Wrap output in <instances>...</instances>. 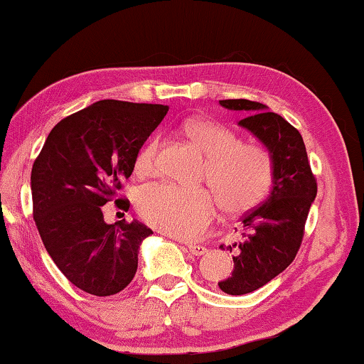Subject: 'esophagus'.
I'll return each mask as SVG.
<instances>
[{"instance_id":"34e87169","label":"esophagus","mask_w":364,"mask_h":364,"mask_svg":"<svg viewBox=\"0 0 364 364\" xmlns=\"http://www.w3.org/2000/svg\"><path fill=\"white\" fill-rule=\"evenodd\" d=\"M188 250L191 252V254L196 255V257H200L207 254V247L205 245H200V244H188Z\"/></svg>"}]
</instances>
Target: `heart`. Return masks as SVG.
Listing matches in <instances>:
<instances>
[{
	"label": "heart",
	"instance_id": "b5f03b06",
	"mask_svg": "<svg viewBox=\"0 0 364 364\" xmlns=\"http://www.w3.org/2000/svg\"><path fill=\"white\" fill-rule=\"evenodd\" d=\"M183 134L205 156L202 180L210 189H184L170 183L141 188L136 208L151 226L175 237L200 236L217 213L241 215L254 210L269 194L274 181V160L263 144L244 143L223 123L210 119L184 122ZM160 141L152 136L134 157V171L149 176L156 171Z\"/></svg>",
	"mask_w": 364,
	"mask_h": 364
}]
</instances>
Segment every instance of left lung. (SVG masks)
Instances as JSON below:
<instances>
[{
	"label": "left lung",
	"instance_id": "left-lung-1",
	"mask_svg": "<svg viewBox=\"0 0 364 364\" xmlns=\"http://www.w3.org/2000/svg\"><path fill=\"white\" fill-rule=\"evenodd\" d=\"M220 104L249 115L239 120V125L254 133L274 160L271 194L242 217L241 242L228 247L230 252L237 247V255L232 257L234 271L230 278L218 282L223 292L242 295L260 289L294 262L318 184L297 128L279 114L268 112L262 102L225 100Z\"/></svg>",
	"mask_w": 364,
	"mask_h": 364
}]
</instances>
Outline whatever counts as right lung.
<instances>
[{
    "instance_id": "add662e5",
    "label": "right lung",
    "mask_w": 364,
    "mask_h": 364,
    "mask_svg": "<svg viewBox=\"0 0 364 364\" xmlns=\"http://www.w3.org/2000/svg\"><path fill=\"white\" fill-rule=\"evenodd\" d=\"M168 112L162 104L97 101L60 120L32 168L33 220L49 257L73 286L97 297L120 292L138 268L152 231L123 218L104 221L102 205L128 210L119 197L141 146Z\"/></svg>"
}]
</instances>
